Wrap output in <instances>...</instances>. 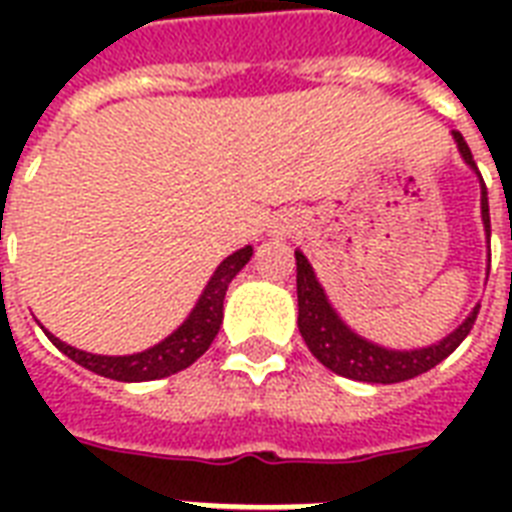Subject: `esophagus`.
Segmentation results:
<instances>
[{"instance_id":"1","label":"esophagus","mask_w":512,"mask_h":512,"mask_svg":"<svg viewBox=\"0 0 512 512\" xmlns=\"http://www.w3.org/2000/svg\"><path fill=\"white\" fill-rule=\"evenodd\" d=\"M279 233H284V228H279Z\"/></svg>"}]
</instances>
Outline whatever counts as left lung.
Listing matches in <instances>:
<instances>
[{
  "mask_svg": "<svg viewBox=\"0 0 512 512\" xmlns=\"http://www.w3.org/2000/svg\"><path fill=\"white\" fill-rule=\"evenodd\" d=\"M454 143L460 148L462 159L468 164L470 170H476L473 154H470L468 143L462 138L460 132L454 130ZM481 220H484L486 236L492 233L489 225V196H486V185L481 180ZM297 327L303 335L305 345L311 350L313 356L319 358L321 364L332 369L335 374H342L348 380L358 382H377V385H390V382H404L412 380L417 374L428 372L436 364H441L449 353L457 350L465 337L470 335V329L476 324L478 308L468 313V319L462 321L460 327L454 329L452 335H446L441 342H433L428 348L417 350H390L382 345L364 340L356 335L345 321L337 316L332 303L327 300V292L316 279L308 257L297 249ZM492 263V260H489Z\"/></svg>",
  "mask_w": 512,
  "mask_h": 512,
  "instance_id": "8db88e82",
  "label": "left lung"
}]
</instances>
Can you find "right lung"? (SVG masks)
<instances>
[{
  "mask_svg": "<svg viewBox=\"0 0 512 512\" xmlns=\"http://www.w3.org/2000/svg\"><path fill=\"white\" fill-rule=\"evenodd\" d=\"M249 257H252V247H244L225 257L223 263L217 265V271L212 273V279L207 281V287L201 292L199 303L191 311V316L170 337H164L159 345L143 350V353H132V356H95V353H87V350L71 348V345H66V342L58 340L50 332H47V337L71 361H76L84 369H90V372L100 374V377H108V380L146 382L170 377V374H177L180 369H188L196 358L207 353L215 335L220 332V324H223V300L225 292H228V284L249 263Z\"/></svg>",
  "mask_w": 512,
  "mask_h": 512,
  "instance_id": "right-lung-1",
  "label": "right lung"
}]
</instances>
